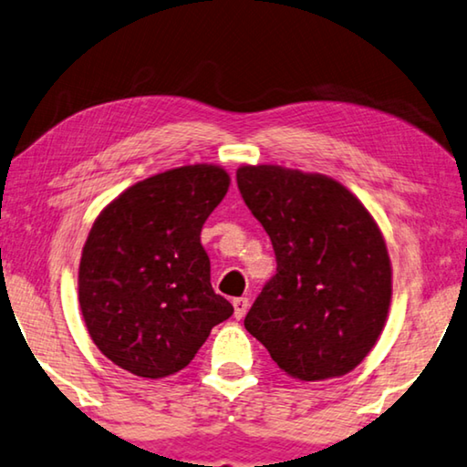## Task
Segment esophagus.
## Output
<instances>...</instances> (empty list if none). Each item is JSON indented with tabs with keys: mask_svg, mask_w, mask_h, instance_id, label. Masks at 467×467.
Segmentation results:
<instances>
[{
	"mask_svg": "<svg viewBox=\"0 0 467 467\" xmlns=\"http://www.w3.org/2000/svg\"><path fill=\"white\" fill-rule=\"evenodd\" d=\"M248 306H250L248 297H235V300H234V317H235V318H244V317H246Z\"/></svg>",
	"mask_w": 467,
	"mask_h": 467,
	"instance_id": "esophagus-1",
	"label": "esophagus"
}]
</instances>
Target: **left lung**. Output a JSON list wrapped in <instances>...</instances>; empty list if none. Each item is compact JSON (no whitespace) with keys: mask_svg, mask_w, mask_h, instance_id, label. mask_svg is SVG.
Returning a JSON list of instances; mask_svg holds the SVG:
<instances>
[{"mask_svg":"<svg viewBox=\"0 0 467 467\" xmlns=\"http://www.w3.org/2000/svg\"><path fill=\"white\" fill-rule=\"evenodd\" d=\"M235 178L277 258L244 327L292 379L351 372L377 346L391 306V258L377 221L323 173L242 165Z\"/></svg>","mask_w":467,"mask_h":467,"instance_id":"1","label":"left lung"}]
</instances>
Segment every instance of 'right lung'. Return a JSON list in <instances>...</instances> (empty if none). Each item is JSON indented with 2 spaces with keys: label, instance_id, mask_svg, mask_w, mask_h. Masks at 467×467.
Segmentation results:
<instances>
[{
  "label": "right lung",
  "instance_id": "obj_1",
  "mask_svg": "<svg viewBox=\"0 0 467 467\" xmlns=\"http://www.w3.org/2000/svg\"><path fill=\"white\" fill-rule=\"evenodd\" d=\"M229 173L183 165L136 182L90 227L78 266V302L95 346L119 368L163 379L192 362L211 328L234 315L213 292L201 244Z\"/></svg>",
  "mask_w": 467,
  "mask_h": 467
}]
</instances>
